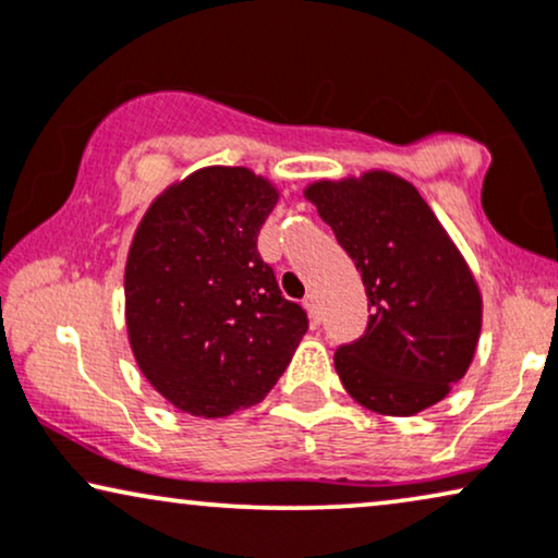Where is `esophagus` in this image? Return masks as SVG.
<instances>
[{"instance_id": "esophagus-1", "label": "esophagus", "mask_w": 558, "mask_h": 558, "mask_svg": "<svg viewBox=\"0 0 558 558\" xmlns=\"http://www.w3.org/2000/svg\"><path fill=\"white\" fill-rule=\"evenodd\" d=\"M303 306H306V311L311 314V318H314V324L322 322V306H318L316 293H308L306 299H303Z\"/></svg>"}]
</instances>
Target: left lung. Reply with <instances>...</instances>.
I'll use <instances>...</instances> for the list:
<instances>
[{
    "label": "left lung",
    "mask_w": 558,
    "mask_h": 558,
    "mask_svg": "<svg viewBox=\"0 0 558 558\" xmlns=\"http://www.w3.org/2000/svg\"><path fill=\"white\" fill-rule=\"evenodd\" d=\"M306 198L367 293L365 333L333 352L341 385L385 415L439 403L470 367L482 318L477 283L439 219L411 183L380 170L314 183Z\"/></svg>",
    "instance_id": "obj_1"
}]
</instances>
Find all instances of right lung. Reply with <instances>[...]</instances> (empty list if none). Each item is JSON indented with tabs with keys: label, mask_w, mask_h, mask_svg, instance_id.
Segmentation results:
<instances>
[{
	"label": "right lung",
	"mask_w": 558,
	"mask_h": 558,
	"mask_svg": "<svg viewBox=\"0 0 558 558\" xmlns=\"http://www.w3.org/2000/svg\"><path fill=\"white\" fill-rule=\"evenodd\" d=\"M278 191L247 168H204L147 209L124 270L130 344L143 375L183 413L257 405L308 329L259 257Z\"/></svg>",
	"instance_id": "obj_1"
}]
</instances>
